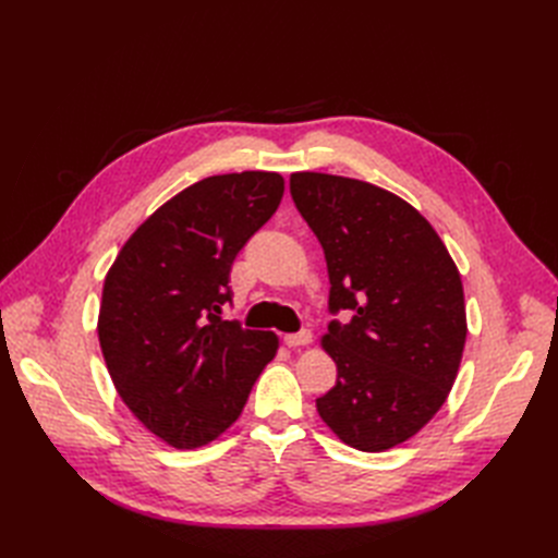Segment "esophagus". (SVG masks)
<instances>
[{
    "label": "esophagus",
    "mask_w": 558,
    "mask_h": 558,
    "mask_svg": "<svg viewBox=\"0 0 558 558\" xmlns=\"http://www.w3.org/2000/svg\"><path fill=\"white\" fill-rule=\"evenodd\" d=\"M283 342H286V347H291V349L307 347L312 342V332L307 328L300 330V332H291V335L283 337Z\"/></svg>",
    "instance_id": "obj_1"
}]
</instances>
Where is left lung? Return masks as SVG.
<instances>
[{
	"instance_id": "1",
	"label": "left lung",
	"mask_w": 558,
	"mask_h": 558,
	"mask_svg": "<svg viewBox=\"0 0 558 558\" xmlns=\"http://www.w3.org/2000/svg\"><path fill=\"white\" fill-rule=\"evenodd\" d=\"M291 195L326 253L337 381L320 418L353 449L384 451L442 408L465 344L463 283L433 226L373 183L298 172Z\"/></svg>"
}]
</instances>
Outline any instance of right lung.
<instances>
[{"instance_id":"obj_1","label":"right lung","mask_w":558,"mask_h":558,"mask_svg":"<svg viewBox=\"0 0 558 558\" xmlns=\"http://www.w3.org/2000/svg\"><path fill=\"white\" fill-rule=\"evenodd\" d=\"M281 195L275 172L202 179L137 228L105 279L97 332L116 391L177 449L230 428L275 359V332L221 314L234 258Z\"/></svg>"}]
</instances>
